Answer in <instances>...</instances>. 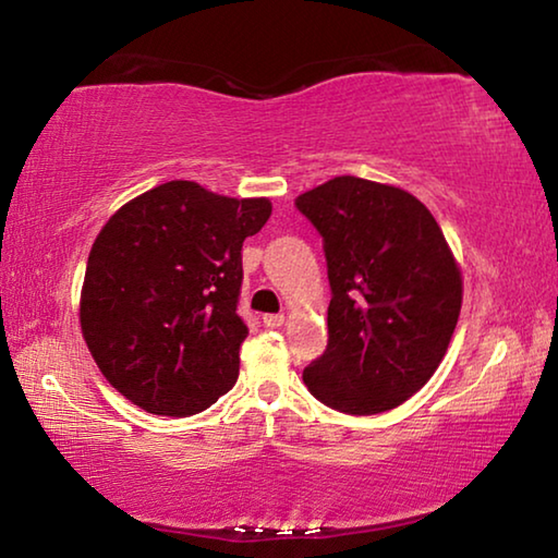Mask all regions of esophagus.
I'll list each match as a JSON object with an SVG mask.
<instances>
[{
    "label": "esophagus",
    "mask_w": 558,
    "mask_h": 558,
    "mask_svg": "<svg viewBox=\"0 0 558 558\" xmlns=\"http://www.w3.org/2000/svg\"><path fill=\"white\" fill-rule=\"evenodd\" d=\"M263 323H266V327H280L282 323H286V315L278 313V315H263Z\"/></svg>",
    "instance_id": "1"
}]
</instances>
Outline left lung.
Returning a JSON list of instances; mask_svg holds the SVG:
<instances>
[{
    "instance_id": "8db88e82",
    "label": "left lung",
    "mask_w": 558,
    "mask_h": 558,
    "mask_svg": "<svg viewBox=\"0 0 558 558\" xmlns=\"http://www.w3.org/2000/svg\"><path fill=\"white\" fill-rule=\"evenodd\" d=\"M323 235L332 300L325 354L302 381L352 415L409 401L442 362L462 305V276L438 221L413 194L335 177L295 199Z\"/></svg>"
}]
</instances>
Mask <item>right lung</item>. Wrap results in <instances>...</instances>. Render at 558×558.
I'll list each match as a JSON object with an SVG mask.
<instances>
[{"label": "right lung", "mask_w": 558, "mask_h": 558, "mask_svg": "<svg viewBox=\"0 0 558 558\" xmlns=\"http://www.w3.org/2000/svg\"><path fill=\"white\" fill-rule=\"evenodd\" d=\"M270 199L159 184L110 216L81 288V332L102 376L147 413L194 415L239 379L241 248Z\"/></svg>", "instance_id": "1"}]
</instances>
